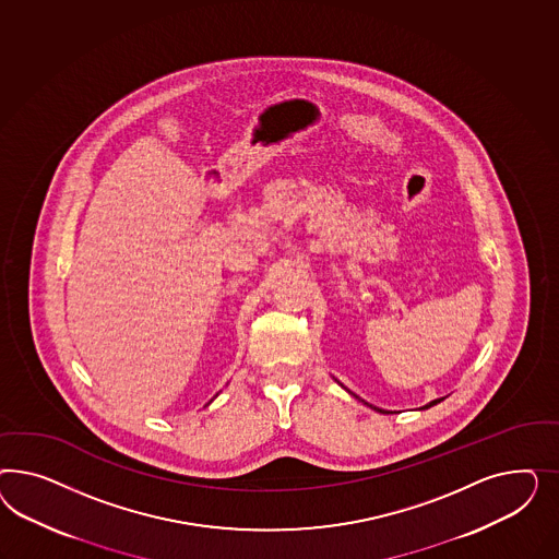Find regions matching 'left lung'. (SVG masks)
Listing matches in <instances>:
<instances>
[{"instance_id":"8db88e82","label":"left lung","mask_w":559,"mask_h":559,"mask_svg":"<svg viewBox=\"0 0 559 559\" xmlns=\"http://www.w3.org/2000/svg\"><path fill=\"white\" fill-rule=\"evenodd\" d=\"M338 385H340V388H344V385H342V383H340V381H338ZM344 390H346V388H344ZM346 391H348V390H346ZM348 393H350V395H355V393H353V391H348ZM355 397H356V400H358V402H360V404H365V406L371 407V409H374V412H381V414H391V412H385V409H381V407H374V406H372V404H369V402H365V400H360V397H358V395H355ZM442 400H444V397H439V400H432V402H430V404H426V406L420 407V409H428V407L437 406V404H440V402H442Z\"/></svg>"}]
</instances>
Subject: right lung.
Masks as SVG:
<instances>
[{"mask_svg": "<svg viewBox=\"0 0 559 559\" xmlns=\"http://www.w3.org/2000/svg\"><path fill=\"white\" fill-rule=\"evenodd\" d=\"M215 397H217V395H215ZM211 402H213V400H211ZM211 402H209V404H211Z\"/></svg>", "mask_w": 559, "mask_h": 559, "instance_id": "obj_1", "label": "right lung"}]
</instances>
